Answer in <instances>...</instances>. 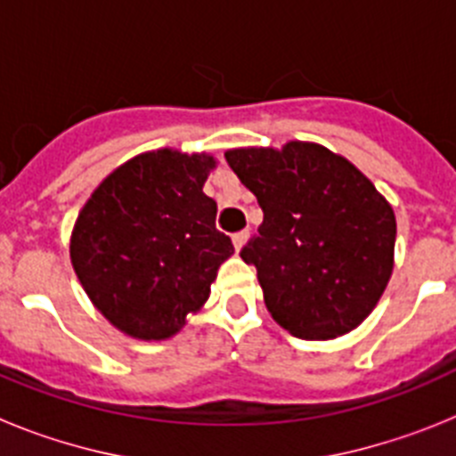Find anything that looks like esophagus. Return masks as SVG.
Here are the masks:
<instances>
[{
  "label": "esophagus",
  "mask_w": 456,
  "mask_h": 456,
  "mask_svg": "<svg viewBox=\"0 0 456 456\" xmlns=\"http://www.w3.org/2000/svg\"><path fill=\"white\" fill-rule=\"evenodd\" d=\"M247 237H248L247 231H240V232H235V235H232V244H235L237 251H240V248L247 244Z\"/></svg>",
  "instance_id": "1"
}]
</instances>
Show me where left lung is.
<instances>
[{
    "mask_svg": "<svg viewBox=\"0 0 456 456\" xmlns=\"http://www.w3.org/2000/svg\"><path fill=\"white\" fill-rule=\"evenodd\" d=\"M225 162L263 208L240 256L273 320L304 340L356 329L393 272L397 225L384 196L345 157L304 141L228 151Z\"/></svg>",
    "mask_w": 456,
    "mask_h": 456,
    "instance_id": "8db88e82",
    "label": "left lung"
}]
</instances>
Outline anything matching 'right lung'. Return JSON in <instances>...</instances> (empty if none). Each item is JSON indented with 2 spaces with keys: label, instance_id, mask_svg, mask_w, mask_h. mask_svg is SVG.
Returning a JSON list of instances; mask_svg holds the SVG:
<instances>
[{
  "label": "right lung",
  "instance_id": "obj_1",
  "mask_svg": "<svg viewBox=\"0 0 456 456\" xmlns=\"http://www.w3.org/2000/svg\"><path fill=\"white\" fill-rule=\"evenodd\" d=\"M212 168L209 155L146 152L116 168L79 212L72 267L95 308L127 336L178 333L235 251L203 193Z\"/></svg>",
  "mask_w": 456,
  "mask_h": 456
}]
</instances>
